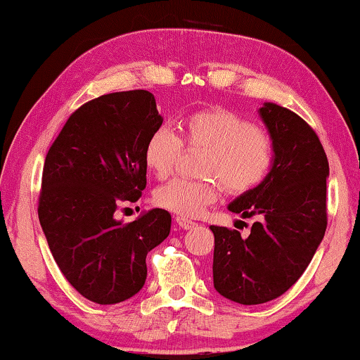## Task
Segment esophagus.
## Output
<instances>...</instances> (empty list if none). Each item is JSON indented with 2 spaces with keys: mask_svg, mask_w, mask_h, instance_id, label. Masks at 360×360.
Masks as SVG:
<instances>
[{
  "mask_svg": "<svg viewBox=\"0 0 360 360\" xmlns=\"http://www.w3.org/2000/svg\"><path fill=\"white\" fill-rule=\"evenodd\" d=\"M176 222H177V226L179 227H183V229H194L195 226H198V222H194V221H191V219H188V217H183V216H177L176 217Z\"/></svg>",
  "mask_w": 360,
  "mask_h": 360,
  "instance_id": "obj_1",
  "label": "esophagus"
}]
</instances>
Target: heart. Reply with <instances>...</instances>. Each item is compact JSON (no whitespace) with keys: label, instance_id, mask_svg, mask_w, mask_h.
I'll list each match as a JSON object with an SVG mask.
<instances>
[{"label":"heart","instance_id":"heart-1","mask_svg":"<svg viewBox=\"0 0 360 360\" xmlns=\"http://www.w3.org/2000/svg\"><path fill=\"white\" fill-rule=\"evenodd\" d=\"M181 129L183 138L179 139L172 131L161 127L154 131L144 148L146 166L159 179L172 174L184 146L206 151L201 166L206 179L177 177L154 191V202L179 216H199L216 201L221 184L233 195L251 193L274 167L272 136L233 109H199L184 117Z\"/></svg>","mask_w":360,"mask_h":360}]
</instances>
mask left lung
<instances>
[{
	"instance_id": "1",
	"label": "left lung",
	"mask_w": 360,
	"mask_h": 360,
	"mask_svg": "<svg viewBox=\"0 0 360 360\" xmlns=\"http://www.w3.org/2000/svg\"><path fill=\"white\" fill-rule=\"evenodd\" d=\"M259 115L274 139V167L257 189L229 204L244 219L256 217L251 234L240 238L239 231L211 226L214 288L244 306L269 302L294 285L327 227L329 162L316 131L272 103Z\"/></svg>"
}]
</instances>
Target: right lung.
<instances>
[{
  "label": "right lung",
  "mask_w": 360,
  "mask_h": 360,
  "mask_svg": "<svg viewBox=\"0 0 360 360\" xmlns=\"http://www.w3.org/2000/svg\"><path fill=\"white\" fill-rule=\"evenodd\" d=\"M162 124L149 91L103 94L68 117L44 159L38 216L63 276L83 297L117 304L146 281V256L171 231L153 209L133 222L115 212L146 188L144 148Z\"/></svg>",
  "instance_id": "obj_1"
}]
</instances>
